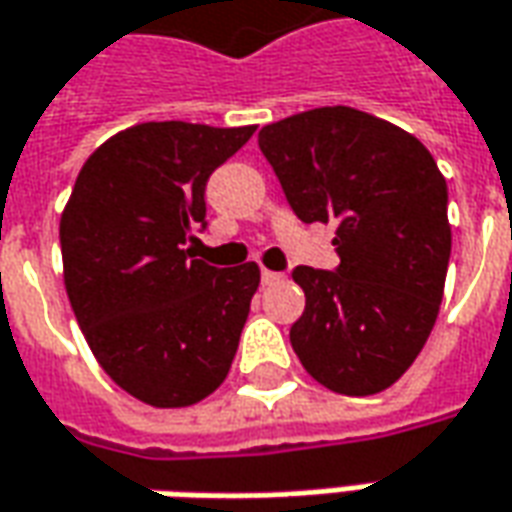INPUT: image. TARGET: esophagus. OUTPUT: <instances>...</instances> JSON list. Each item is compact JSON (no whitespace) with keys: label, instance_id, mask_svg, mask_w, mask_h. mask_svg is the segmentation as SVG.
Segmentation results:
<instances>
[{"label":"esophagus","instance_id":"obj_1","mask_svg":"<svg viewBox=\"0 0 512 512\" xmlns=\"http://www.w3.org/2000/svg\"><path fill=\"white\" fill-rule=\"evenodd\" d=\"M260 277H263V285H274L283 280V274H280V271H269V269H263V274H260Z\"/></svg>","mask_w":512,"mask_h":512}]
</instances>
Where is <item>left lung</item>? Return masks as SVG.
Returning <instances> with one entry per match:
<instances>
[{
	"mask_svg": "<svg viewBox=\"0 0 512 512\" xmlns=\"http://www.w3.org/2000/svg\"><path fill=\"white\" fill-rule=\"evenodd\" d=\"M257 142L291 210L305 224L336 221L339 271H291L305 291L294 353L330 392H384L412 367L443 302L446 176L420 139L350 106L285 117Z\"/></svg>",
	"mask_w": 512,
	"mask_h": 512,
	"instance_id": "obj_1",
	"label": "left lung"
}]
</instances>
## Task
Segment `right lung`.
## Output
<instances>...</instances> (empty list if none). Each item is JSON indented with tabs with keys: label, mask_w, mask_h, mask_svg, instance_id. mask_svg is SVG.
Masks as SVG:
<instances>
[{
	"label": "right lung",
	"mask_w": 512,
	"mask_h": 512,
	"mask_svg": "<svg viewBox=\"0 0 512 512\" xmlns=\"http://www.w3.org/2000/svg\"><path fill=\"white\" fill-rule=\"evenodd\" d=\"M257 125L139 123L83 162L61 212L69 305L97 364L137 401L182 409L224 384L260 285L187 249L210 173Z\"/></svg>",
	"instance_id": "add662e5"
}]
</instances>
